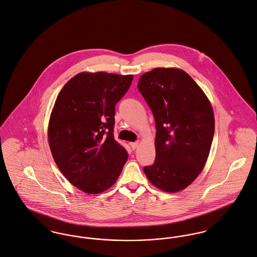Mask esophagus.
Wrapping results in <instances>:
<instances>
[{"mask_svg": "<svg viewBox=\"0 0 257 257\" xmlns=\"http://www.w3.org/2000/svg\"><path fill=\"white\" fill-rule=\"evenodd\" d=\"M139 144H140L139 142H131V143H130L131 147H132L134 150H135V149H137V148L139 147Z\"/></svg>", "mask_w": 257, "mask_h": 257, "instance_id": "obj_1", "label": "esophagus"}]
</instances>
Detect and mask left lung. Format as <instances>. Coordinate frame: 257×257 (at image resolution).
<instances>
[{"label":"left lung","instance_id":"left-lung-1","mask_svg":"<svg viewBox=\"0 0 257 257\" xmlns=\"http://www.w3.org/2000/svg\"><path fill=\"white\" fill-rule=\"evenodd\" d=\"M138 87L156 124L155 162L143 171L154 187L181 191L199 176L209 156L215 128L210 101L188 73L176 68L143 73Z\"/></svg>","mask_w":257,"mask_h":257}]
</instances>
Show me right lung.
Segmentation results:
<instances>
[{
  "instance_id": "1",
  "label": "right lung",
  "mask_w": 257,
  "mask_h": 257,
  "mask_svg": "<svg viewBox=\"0 0 257 257\" xmlns=\"http://www.w3.org/2000/svg\"><path fill=\"white\" fill-rule=\"evenodd\" d=\"M133 74L83 71L65 84L48 125L52 156L66 179L88 194L112 187L128 154L114 139L115 106Z\"/></svg>"
}]
</instances>
